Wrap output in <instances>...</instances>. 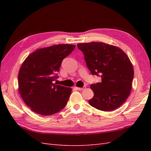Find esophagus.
<instances>
[{
    "instance_id": "obj_1",
    "label": "esophagus",
    "mask_w": 151,
    "mask_h": 151,
    "mask_svg": "<svg viewBox=\"0 0 151 151\" xmlns=\"http://www.w3.org/2000/svg\"><path fill=\"white\" fill-rule=\"evenodd\" d=\"M86 88V87H83V88H77V90H79V91H82V90H83V89H84Z\"/></svg>"
}]
</instances>
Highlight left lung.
I'll return each instance as SVG.
<instances>
[{
  "mask_svg": "<svg viewBox=\"0 0 151 151\" xmlns=\"http://www.w3.org/2000/svg\"><path fill=\"white\" fill-rule=\"evenodd\" d=\"M92 75L101 77V82L91 85L94 96L91 106L109 111L120 107L130 95L134 68L129 58L120 48L102 42L78 43Z\"/></svg>",
  "mask_w": 151,
  "mask_h": 151,
  "instance_id": "1",
  "label": "left lung"
}]
</instances>
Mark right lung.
<instances>
[{
  "mask_svg": "<svg viewBox=\"0 0 151 151\" xmlns=\"http://www.w3.org/2000/svg\"><path fill=\"white\" fill-rule=\"evenodd\" d=\"M76 45L60 44L38 49L22 63L18 74L19 92L32 111L42 115L60 111L67 103L72 89L53 84L62 60Z\"/></svg>",
  "mask_w": 151,
  "mask_h": 151,
  "instance_id": "1",
  "label": "right lung"
}]
</instances>
